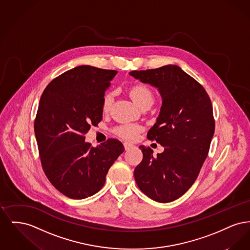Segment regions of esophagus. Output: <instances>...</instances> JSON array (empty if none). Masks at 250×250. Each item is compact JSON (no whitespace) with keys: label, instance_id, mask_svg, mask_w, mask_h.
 I'll list each match as a JSON object with an SVG mask.
<instances>
[{"label":"esophagus","instance_id":"1","mask_svg":"<svg viewBox=\"0 0 250 250\" xmlns=\"http://www.w3.org/2000/svg\"><path fill=\"white\" fill-rule=\"evenodd\" d=\"M124 146H125V151H127V150H130L131 148H133V147H134V145H133V144H131V143H124Z\"/></svg>","mask_w":250,"mask_h":250}]
</instances>
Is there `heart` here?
Segmentation results:
<instances>
[{
	"instance_id": "obj_1",
	"label": "heart",
	"mask_w": 250,
	"mask_h": 250,
	"mask_svg": "<svg viewBox=\"0 0 250 250\" xmlns=\"http://www.w3.org/2000/svg\"><path fill=\"white\" fill-rule=\"evenodd\" d=\"M130 95L139 107H142L143 104L148 102H152V103L154 102V95L152 91L146 85H143V84L134 85L130 89ZM112 101H113L112 94L107 93L103 98V104H102V107L105 111L108 110L109 107H111ZM141 131H142V126L135 124L122 125L114 129V132L119 137L128 141L135 140Z\"/></svg>"
}]
</instances>
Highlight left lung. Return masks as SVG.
I'll return each instance as SVG.
<instances>
[{
	"mask_svg": "<svg viewBox=\"0 0 250 250\" xmlns=\"http://www.w3.org/2000/svg\"><path fill=\"white\" fill-rule=\"evenodd\" d=\"M143 83L157 88L162 106L147 138L164 147L153 155L140 146L143 161L134 176L139 188L155 202L177 200L191 188L205 161L214 133L211 99L204 88L177 65L131 71Z\"/></svg>",
	"mask_w": 250,
	"mask_h": 250,
	"instance_id": "obj_1",
	"label": "left lung"
}]
</instances>
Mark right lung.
<instances>
[{"mask_svg": "<svg viewBox=\"0 0 250 250\" xmlns=\"http://www.w3.org/2000/svg\"><path fill=\"white\" fill-rule=\"evenodd\" d=\"M116 74L77 66L55 78L41 95L35 134L42 167L51 185L70 199L83 200L100 190L125 151L118 140L92 147L84 136L102 120L105 92Z\"/></svg>", "mask_w": 250, "mask_h": 250, "instance_id": "add662e5", "label": "right lung"}]
</instances>
